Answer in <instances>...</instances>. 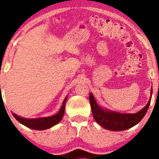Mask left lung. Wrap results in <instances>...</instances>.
Instances as JSON below:
<instances>
[{
	"label": "left lung",
	"instance_id": "obj_1",
	"mask_svg": "<svg viewBox=\"0 0 159 159\" xmlns=\"http://www.w3.org/2000/svg\"><path fill=\"white\" fill-rule=\"evenodd\" d=\"M151 95H152V90H151ZM89 99L92 115L96 123H99L101 127L107 130H110L112 131H121L134 127V125L141 121L148 110L151 103V97L145 107L135 114H120L117 112L105 111L97 105L92 93L90 94Z\"/></svg>",
	"mask_w": 159,
	"mask_h": 159
}]
</instances>
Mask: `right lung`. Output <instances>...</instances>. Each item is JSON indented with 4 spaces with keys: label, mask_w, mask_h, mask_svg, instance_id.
<instances>
[{
    "label": "right lung",
    "mask_w": 159,
    "mask_h": 159,
    "mask_svg": "<svg viewBox=\"0 0 159 159\" xmlns=\"http://www.w3.org/2000/svg\"><path fill=\"white\" fill-rule=\"evenodd\" d=\"M67 98L64 100L63 105L60 108V111L55 115L53 116H50V117L46 118H38V119H24V118L20 117V116H16L15 114H12L14 118L17 120L19 123L21 124L25 125L29 128L34 129V130H45V129H48L50 127H53L58 123H60V120L62 119L63 116L64 114V109H65V103Z\"/></svg>",
    "instance_id": "add662e5"
}]
</instances>
